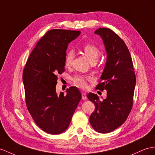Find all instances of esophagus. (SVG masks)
<instances>
[{"mask_svg":"<svg viewBox=\"0 0 155 155\" xmlns=\"http://www.w3.org/2000/svg\"><path fill=\"white\" fill-rule=\"evenodd\" d=\"M82 98L84 100H86V99H87V96H86V94L85 93H84V92L82 93Z\"/></svg>","mask_w":155,"mask_h":155,"instance_id":"1","label":"esophagus"}]
</instances>
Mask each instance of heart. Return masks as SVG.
Listing matches in <instances>:
<instances>
[{
  "label": "heart",
  "instance_id": "b5f03b06",
  "mask_svg": "<svg viewBox=\"0 0 155 155\" xmlns=\"http://www.w3.org/2000/svg\"><path fill=\"white\" fill-rule=\"evenodd\" d=\"M83 51L88 59L90 62L97 61L100 55V51L98 48L93 45L92 43H86L82 48ZM74 51L73 50H69L67 51L65 58V65L67 67H69L71 65L74 58ZM90 77L89 76H84V75L78 74L76 75L73 78V81L75 84L84 88L86 87V82L89 81Z\"/></svg>",
  "mask_w": 155,
  "mask_h": 155
}]
</instances>
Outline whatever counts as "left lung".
<instances>
[{
  "label": "left lung",
  "instance_id": "8db88e82",
  "mask_svg": "<svg viewBox=\"0 0 155 155\" xmlns=\"http://www.w3.org/2000/svg\"><path fill=\"white\" fill-rule=\"evenodd\" d=\"M94 33L102 38L107 53L100 78L103 82L97 86V89L107 91V97L101 100L97 94H88L87 97L96 107L90 122L96 132L106 134L120 126L128 118L133 105L136 78L124 42L108 28H99Z\"/></svg>",
  "mask_w": 155,
  "mask_h": 155
}]
</instances>
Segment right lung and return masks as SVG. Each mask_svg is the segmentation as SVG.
Returning a JSON list of instances; mask_svg holds the SVG:
<instances>
[{"instance_id": "right-lung-1", "label": "right lung", "mask_w": 155, "mask_h": 155, "mask_svg": "<svg viewBox=\"0 0 155 155\" xmlns=\"http://www.w3.org/2000/svg\"><path fill=\"white\" fill-rule=\"evenodd\" d=\"M81 34L79 31L52 29L37 42L23 72L27 109L40 128L59 134L68 128L81 100L77 87L67 89L66 95L56 92L58 75L65 71L69 44Z\"/></svg>"}]
</instances>
